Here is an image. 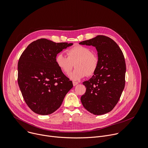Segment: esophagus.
<instances>
[{
	"label": "esophagus",
	"mask_w": 148,
	"mask_h": 148,
	"mask_svg": "<svg viewBox=\"0 0 148 148\" xmlns=\"http://www.w3.org/2000/svg\"><path fill=\"white\" fill-rule=\"evenodd\" d=\"M73 86H77V84H78V82H77L73 81Z\"/></svg>",
	"instance_id": "esophagus-1"
}]
</instances>
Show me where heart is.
<instances>
[{"instance_id": "b5f03b06", "label": "heart", "mask_w": 148, "mask_h": 148, "mask_svg": "<svg viewBox=\"0 0 148 148\" xmlns=\"http://www.w3.org/2000/svg\"><path fill=\"white\" fill-rule=\"evenodd\" d=\"M67 57L62 53H58L55 57L56 66L61 71L67 75L73 69L74 63V70L69 74L73 81H79L87 75L91 76L97 70L99 60L97 55L91 53L87 47L77 45L67 51Z\"/></svg>"}]
</instances>
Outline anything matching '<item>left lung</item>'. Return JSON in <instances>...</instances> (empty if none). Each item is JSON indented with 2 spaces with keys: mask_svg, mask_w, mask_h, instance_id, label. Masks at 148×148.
Instances as JSON below:
<instances>
[{
  "mask_svg": "<svg viewBox=\"0 0 148 148\" xmlns=\"http://www.w3.org/2000/svg\"><path fill=\"white\" fill-rule=\"evenodd\" d=\"M79 44L95 47L99 60L95 73L82 82L86 91L81 97L82 104L94 115L107 114L115 107L125 87L126 64L123 53L112 39L102 35Z\"/></svg>",
  "mask_w": 148,
  "mask_h": 148,
  "instance_id": "8db88e82",
  "label": "left lung"
}]
</instances>
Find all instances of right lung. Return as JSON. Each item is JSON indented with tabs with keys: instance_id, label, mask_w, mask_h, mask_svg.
I'll return each mask as SVG.
<instances>
[{
	"instance_id": "obj_1",
	"label": "right lung",
	"mask_w": 148,
	"mask_h": 148,
	"mask_svg": "<svg viewBox=\"0 0 148 148\" xmlns=\"http://www.w3.org/2000/svg\"><path fill=\"white\" fill-rule=\"evenodd\" d=\"M73 45L40 38L30 43L21 55L18 84L26 103L34 112L42 115L53 113L73 88L72 81L55 62L57 54Z\"/></svg>"
}]
</instances>
